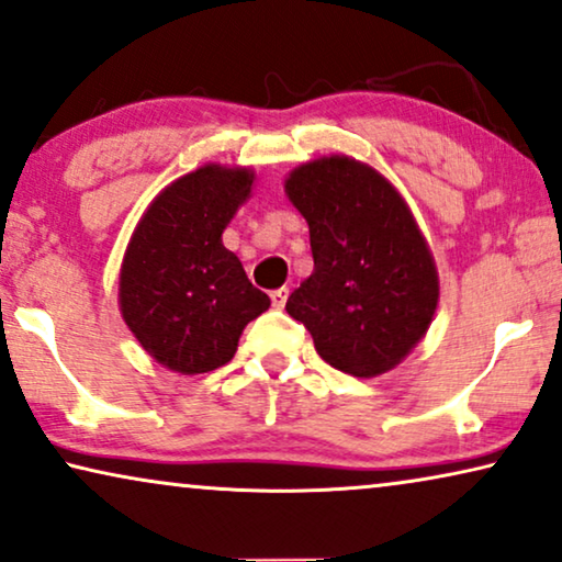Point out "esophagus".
<instances>
[{
    "label": "esophagus",
    "instance_id": "esophagus-1",
    "mask_svg": "<svg viewBox=\"0 0 562 562\" xmlns=\"http://www.w3.org/2000/svg\"><path fill=\"white\" fill-rule=\"evenodd\" d=\"M270 297H272V305L278 307V311H280V307H284V303H288V297H290V290H288V288L272 290V292H270Z\"/></svg>",
    "mask_w": 562,
    "mask_h": 562
}]
</instances>
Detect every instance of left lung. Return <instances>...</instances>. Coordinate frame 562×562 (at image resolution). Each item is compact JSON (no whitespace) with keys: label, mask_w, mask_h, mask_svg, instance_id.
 <instances>
[{"label":"left lung","mask_w":562,"mask_h":562,"mask_svg":"<svg viewBox=\"0 0 562 562\" xmlns=\"http://www.w3.org/2000/svg\"><path fill=\"white\" fill-rule=\"evenodd\" d=\"M311 228L313 274L288 297L321 359L351 376L397 367L428 330L438 272L413 213L369 165L334 155L284 180Z\"/></svg>","instance_id":"8db88e82"}]
</instances>
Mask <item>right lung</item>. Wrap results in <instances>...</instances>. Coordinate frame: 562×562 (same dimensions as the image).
Listing matches in <instances>:
<instances>
[{
    "label": "right lung",
    "instance_id": "add662e5",
    "mask_svg": "<svg viewBox=\"0 0 562 562\" xmlns=\"http://www.w3.org/2000/svg\"><path fill=\"white\" fill-rule=\"evenodd\" d=\"M247 168L203 165L149 203L126 247L120 305L149 357L180 374L234 359L249 321L270 297L249 282L221 234L249 199Z\"/></svg>",
    "mask_w": 562,
    "mask_h": 562
}]
</instances>
